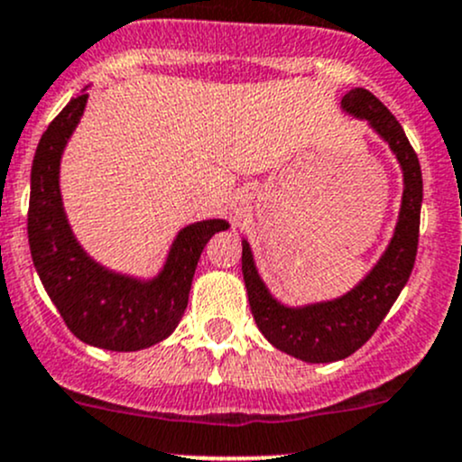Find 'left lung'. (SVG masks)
I'll list each match as a JSON object with an SVG mask.
<instances>
[{
  "mask_svg": "<svg viewBox=\"0 0 462 462\" xmlns=\"http://www.w3.org/2000/svg\"><path fill=\"white\" fill-rule=\"evenodd\" d=\"M342 106L356 118L366 120L389 143L404 174L402 208L389 248L360 286L333 301L286 309L273 300L259 279L250 245L244 241L241 270L248 288V301L259 330L273 346L304 362H337L369 342L386 318L400 291L409 282L418 253L422 205V171L411 143L395 116L366 88H353L342 97Z\"/></svg>",
  "mask_w": 462,
  "mask_h": 462,
  "instance_id": "obj_1",
  "label": "left lung"
}]
</instances>
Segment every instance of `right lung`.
Returning a JSON list of instances; mask_svg holds the SVG:
<instances>
[{"mask_svg": "<svg viewBox=\"0 0 462 462\" xmlns=\"http://www.w3.org/2000/svg\"><path fill=\"white\" fill-rule=\"evenodd\" d=\"M73 97L42 134L31 167L29 245L37 274L73 335L106 351H141L165 339L188 309L194 270L221 218L183 227L165 268L152 282L123 277L97 265L78 245L60 199V158L87 105Z\"/></svg>", "mask_w": 462, "mask_h": 462, "instance_id": "1", "label": "right lung"}]
</instances>
